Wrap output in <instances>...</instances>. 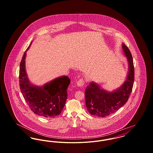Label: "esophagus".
<instances>
[{"instance_id": "obj_1", "label": "esophagus", "mask_w": 153, "mask_h": 153, "mask_svg": "<svg viewBox=\"0 0 153 153\" xmlns=\"http://www.w3.org/2000/svg\"><path fill=\"white\" fill-rule=\"evenodd\" d=\"M84 84V80H83V79H81L76 82V85L79 87L83 86Z\"/></svg>"}]
</instances>
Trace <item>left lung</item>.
<instances>
[{
  "mask_svg": "<svg viewBox=\"0 0 153 153\" xmlns=\"http://www.w3.org/2000/svg\"><path fill=\"white\" fill-rule=\"evenodd\" d=\"M124 56L128 62L127 74L120 87L109 92L102 88L94 81H91L85 89V104L88 111L92 115L105 117L114 113L123 107L131 94L134 80V67L131 52L122 45Z\"/></svg>",
  "mask_w": 153,
  "mask_h": 153,
  "instance_id": "8db88e82",
  "label": "left lung"
}]
</instances>
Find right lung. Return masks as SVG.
Listing matches in <instances>:
<instances>
[{"label": "right lung", "mask_w": 153, "mask_h": 153, "mask_svg": "<svg viewBox=\"0 0 153 153\" xmlns=\"http://www.w3.org/2000/svg\"><path fill=\"white\" fill-rule=\"evenodd\" d=\"M31 43L24 53L20 64V89L25 101L34 114L44 117H54L61 114L64 107L68 97L67 88L71 80L68 76H62L42 86L32 84L25 66L26 52Z\"/></svg>", "instance_id": "obj_1"}]
</instances>
